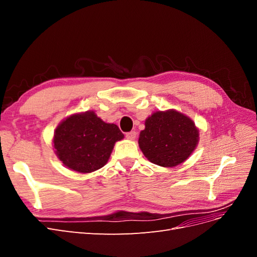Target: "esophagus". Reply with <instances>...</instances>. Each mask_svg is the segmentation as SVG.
Segmentation results:
<instances>
[{
    "label": "esophagus",
    "mask_w": 257,
    "mask_h": 257,
    "mask_svg": "<svg viewBox=\"0 0 257 257\" xmlns=\"http://www.w3.org/2000/svg\"><path fill=\"white\" fill-rule=\"evenodd\" d=\"M136 132L132 131V132H128V133L125 134V137L128 139V141H134V139L136 138Z\"/></svg>",
    "instance_id": "1"
}]
</instances>
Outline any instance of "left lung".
Segmentation results:
<instances>
[{
	"instance_id": "obj_1",
	"label": "left lung",
	"mask_w": 257,
	"mask_h": 257,
	"mask_svg": "<svg viewBox=\"0 0 257 257\" xmlns=\"http://www.w3.org/2000/svg\"><path fill=\"white\" fill-rule=\"evenodd\" d=\"M138 144L153 164L174 167L181 164L195 150L199 132L189 116L177 110L153 112L145 122Z\"/></svg>"
}]
</instances>
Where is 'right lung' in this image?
<instances>
[{"instance_id": "1", "label": "right lung", "mask_w": 257, "mask_h": 257, "mask_svg": "<svg viewBox=\"0 0 257 257\" xmlns=\"http://www.w3.org/2000/svg\"><path fill=\"white\" fill-rule=\"evenodd\" d=\"M123 137L115 124L104 122L94 111H85L69 115L59 124L53 147L67 168L88 174L106 164L115 142Z\"/></svg>"}]
</instances>
